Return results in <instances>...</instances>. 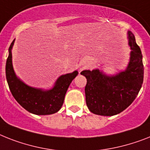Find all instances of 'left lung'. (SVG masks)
Wrapping results in <instances>:
<instances>
[{"label": "left lung", "mask_w": 150, "mask_h": 150, "mask_svg": "<svg viewBox=\"0 0 150 150\" xmlns=\"http://www.w3.org/2000/svg\"><path fill=\"white\" fill-rule=\"evenodd\" d=\"M128 35L132 51L129 64L125 71L113 76H106L99 70L80 73L86 78V106L94 114H118L133 102L142 87L144 74L143 55L133 33L129 31Z\"/></svg>", "instance_id": "8db88e82"}]
</instances>
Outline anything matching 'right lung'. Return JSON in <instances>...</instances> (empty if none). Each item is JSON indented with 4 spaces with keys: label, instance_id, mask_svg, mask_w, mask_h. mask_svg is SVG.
Segmentation results:
<instances>
[{
    "label": "right lung",
    "instance_id": "1",
    "mask_svg": "<svg viewBox=\"0 0 150 150\" xmlns=\"http://www.w3.org/2000/svg\"><path fill=\"white\" fill-rule=\"evenodd\" d=\"M9 47V55L6 62V78L9 89L17 103L28 112L36 115H49L60 110L64 103V97L70 83L77 75V71L60 76L55 86L48 91L32 88L17 79L12 66L11 48Z\"/></svg>",
    "mask_w": 150,
    "mask_h": 150
}]
</instances>
